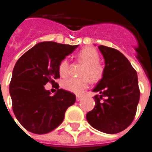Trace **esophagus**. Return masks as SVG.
Masks as SVG:
<instances>
[{"label":"esophagus","instance_id":"34e87169","mask_svg":"<svg viewBox=\"0 0 152 152\" xmlns=\"http://www.w3.org/2000/svg\"><path fill=\"white\" fill-rule=\"evenodd\" d=\"M81 99H82V96L80 95H76V101H80Z\"/></svg>","mask_w":152,"mask_h":152}]
</instances>
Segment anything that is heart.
<instances>
[{
	"instance_id": "heart-1",
	"label": "heart",
	"mask_w": 152,
	"mask_h": 152,
	"mask_svg": "<svg viewBox=\"0 0 152 152\" xmlns=\"http://www.w3.org/2000/svg\"><path fill=\"white\" fill-rule=\"evenodd\" d=\"M79 61L84 63L80 71L81 77H69L61 82L64 90L75 94H80L89 85V78L93 82L99 81L104 74V67L99 62V53L95 48L84 47L77 53ZM58 71L61 76H66L70 71V63L67 58L60 62Z\"/></svg>"
}]
</instances>
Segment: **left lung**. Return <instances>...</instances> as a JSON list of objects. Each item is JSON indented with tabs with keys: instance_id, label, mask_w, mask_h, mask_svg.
Masks as SVG:
<instances>
[{
	"instance_id": "left-lung-1",
	"label": "left lung",
	"mask_w": 152,
	"mask_h": 152,
	"mask_svg": "<svg viewBox=\"0 0 152 152\" xmlns=\"http://www.w3.org/2000/svg\"><path fill=\"white\" fill-rule=\"evenodd\" d=\"M105 59L104 74L93 91L95 108L87 113L93 128L114 134L125 130L134 119L140 100L137 73L121 52L105 46H99Z\"/></svg>"
}]
</instances>
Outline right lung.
<instances>
[{
    "label": "right lung",
    "mask_w": 152,
    "mask_h": 152,
    "mask_svg": "<svg viewBox=\"0 0 152 152\" xmlns=\"http://www.w3.org/2000/svg\"><path fill=\"white\" fill-rule=\"evenodd\" d=\"M79 45L43 42L23 54L15 63L9 85L12 110L23 127L45 134L64 120V113L76 102L73 93L58 89L54 95L44 88L60 77L58 66Z\"/></svg>",
    "instance_id": "right-lung-1"
}]
</instances>
